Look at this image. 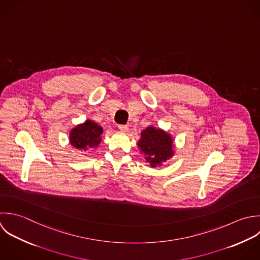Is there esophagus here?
<instances>
[{
  "label": "esophagus",
  "instance_id": "esophagus-1",
  "mask_svg": "<svg viewBox=\"0 0 260 260\" xmlns=\"http://www.w3.org/2000/svg\"><path fill=\"white\" fill-rule=\"evenodd\" d=\"M118 128H119L121 132H123V133H125V132L128 131V126H127L126 124H119V125H118Z\"/></svg>",
  "mask_w": 260,
  "mask_h": 260
}]
</instances>
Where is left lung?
I'll return each mask as SVG.
<instances>
[{
    "label": "left lung",
    "mask_w": 260,
    "mask_h": 260,
    "mask_svg": "<svg viewBox=\"0 0 260 260\" xmlns=\"http://www.w3.org/2000/svg\"><path fill=\"white\" fill-rule=\"evenodd\" d=\"M141 153H144L146 161L151 167L162 166L173 157V139L165 131L148 126L141 133V139L138 142Z\"/></svg>",
    "instance_id": "left-lung-1"
}]
</instances>
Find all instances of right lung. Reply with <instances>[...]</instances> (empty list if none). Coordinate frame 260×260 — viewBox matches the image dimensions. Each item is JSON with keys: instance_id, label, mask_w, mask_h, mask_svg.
<instances>
[{"instance_id": "1", "label": "right lung", "mask_w": 260, "mask_h": 260, "mask_svg": "<svg viewBox=\"0 0 260 260\" xmlns=\"http://www.w3.org/2000/svg\"><path fill=\"white\" fill-rule=\"evenodd\" d=\"M103 128L96 122L88 119L78 124L70 133V144L78 150L97 148L101 142Z\"/></svg>"}]
</instances>
